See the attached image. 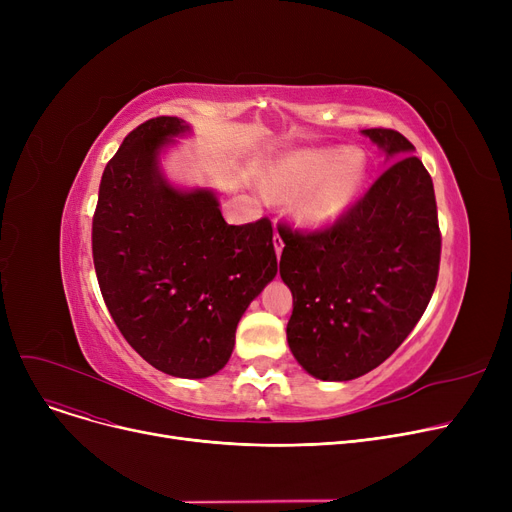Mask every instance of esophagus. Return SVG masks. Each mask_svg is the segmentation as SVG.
Listing matches in <instances>:
<instances>
[{
    "mask_svg": "<svg viewBox=\"0 0 512 512\" xmlns=\"http://www.w3.org/2000/svg\"><path fill=\"white\" fill-rule=\"evenodd\" d=\"M274 249H276V255L280 257V253H282V249H284V240H282V236L278 234V230H276V234H274Z\"/></svg>",
    "mask_w": 512,
    "mask_h": 512,
    "instance_id": "esophagus-1",
    "label": "esophagus"
}]
</instances>
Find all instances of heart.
I'll return each instance as SVG.
<instances>
[{
  "instance_id": "obj_1",
  "label": "heart",
  "mask_w": 512,
  "mask_h": 512,
  "mask_svg": "<svg viewBox=\"0 0 512 512\" xmlns=\"http://www.w3.org/2000/svg\"><path fill=\"white\" fill-rule=\"evenodd\" d=\"M365 164L351 149H313L294 153L284 159L272 176L280 193L305 191L294 209L311 224L324 226L351 207L363 182Z\"/></svg>"
}]
</instances>
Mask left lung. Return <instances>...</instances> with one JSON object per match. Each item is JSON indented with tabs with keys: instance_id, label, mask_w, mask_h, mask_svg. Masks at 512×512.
<instances>
[{
	"instance_id": "obj_1",
	"label": "left lung",
	"mask_w": 512,
	"mask_h": 512,
	"mask_svg": "<svg viewBox=\"0 0 512 512\" xmlns=\"http://www.w3.org/2000/svg\"><path fill=\"white\" fill-rule=\"evenodd\" d=\"M394 164L324 228L282 224L280 276L292 292L290 351L319 380L346 382L382 365L432 299L442 253L434 182L392 128H367Z\"/></svg>"
}]
</instances>
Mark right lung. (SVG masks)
<instances>
[{"label":"right lung","instance_id":"add662e5","mask_svg":"<svg viewBox=\"0 0 512 512\" xmlns=\"http://www.w3.org/2000/svg\"><path fill=\"white\" fill-rule=\"evenodd\" d=\"M188 126L157 116L107 161L93 213L101 297L126 342L155 369L207 378L230 359L238 319L274 280L270 218L226 224L209 191L180 193L157 151Z\"/></svg>","mask_w":512,"mask_h":512}]
</instances>
